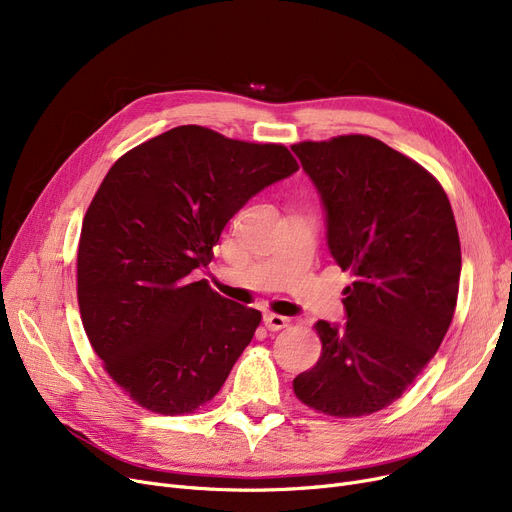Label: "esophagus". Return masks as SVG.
Returning <instances> with one entry per match:
<instances>
[{
	"label": "esophagus",
	"instance_id": "1",
	"mask_svg": "<svg viewBox=\"0 0 512 512\" xmlns=\"http://www.w3.org/2000/svg\"><path fill=\"white\" fill-rule=\"evenodd\" d=\"M288 321H290L288 317H284V315H276V313H265V317H263V324H265V328H270L272 332L286 328V326H288Z\"/></svg>",
	"mask_w": 512,
	"mask_h": 512
}]
</instances>
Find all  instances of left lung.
Segmentation results:
<instances>
[{
    "label": "left lung",
    "instance_id": "1",
    "mask_svg": "<svg viewBox=\"0 0 512 512\" xmlns=\"http://www.w3.org/2000/svg\"><path fill=\"white\" fill-rule=\"evenodd\" d=\"M326 211L334 261L353 274L346 321H317L321 357L292 382L332 417L382 411L440 348L456 307L461 242L440 182L386 143L348 134L292 145Z\"/></svg>",
    "mask_w": 512,
    "mask_h": 512
}]
</instances>
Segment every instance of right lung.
<instances>
[{
	"instance_id": "1",
	"label": "right lung",
	"mask_w": 512,
	"mask_h": 512,
	"mask_svg": "<svg viewBox=\"0 0 512 512\" xmlns=\"http://www.w3.org/2000/svg\"><path fill=\"white\" fill-rule=\"evenodd\" d=\"M299 170L284 145L178 126L122 155L78 242V307L110 378L141 407L193 413L224 386L261 321L191 274L234 213Z\"/></svg>"
}]
</instances>
